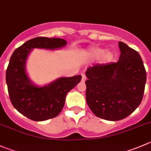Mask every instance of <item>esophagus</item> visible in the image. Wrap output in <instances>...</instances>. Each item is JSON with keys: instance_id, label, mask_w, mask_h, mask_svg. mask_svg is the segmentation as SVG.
Listing matches in <instances>:
<instances>
[{"instance_id": "1", "label": "esophagus", "mask_w": 151, "mask_h": 151, "mask_svg": "<svg viewBox=\"0 0 151 151\" xmlns=\"http://www.w3.org/2000/svg\"><path fill=\"white\" fill-rule=\"evenodd\" d=\"M86 80V76L84 74H82V81L85 82Z\"/></svg>"}]
</instances>
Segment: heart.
I'll use <instances>...</instances> for the list:
<instances>
[{
    "label": "heart",
    "mask_w": 151,
    "mask_h": 151,
    "mask_svg": "<svg viewBox=\"0 0 151 151\" xmlns=\"http://www.w3.org/2000/svg\"><path fill=\"white\" fill-rule=\"evenodd\" d=\"M104 53V49H101V48H93L91 49L88 52L89 57L92 58H98ZM103 60L105 61H110L112 60L113 55L111 52H105L102 57Z\"/></svg>",
    "instance_id": "heart-1"
}]
</instances>
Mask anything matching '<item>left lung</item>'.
Masks as SVG:
<instances>
[{
  "instance_id": "8db88e82",
  "label": "left lung",
  "mask_w": 151,
  "mask_h": 151,
  "mask_svg": "<svg viewBox=\"0 0 151 151\" xmlns=\"http://www.w3.org/2000/svg\"><path fill=\"white\" fill-rule=\"evenodd\" d=\"M117 63L96 64L86 74V102L93 114L109 121L125 119L140 105L146 83V71L139 54L119 42Z\"/></svg>"
}]
</instances>
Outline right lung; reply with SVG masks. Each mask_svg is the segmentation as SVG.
Segmentation results:
<instances>
[{
	"label": "right lung",
	"instance_id": "obj_1",
	"mask_svg": "<svg viewBox=\"0 0 151 151\" xmlns=\"http://www.w3.org/2000/svg\"><path fill=\"white\" fill-rule=\"evenodd\" d=\"M66 43L61 38L37 37L16 49L10 58L6 72L10 101L18 112L32 120L44 121L58 116L63 108L67 93L80 83L82 77H62L48 86L37 87L25 72L26 58L34 48L55 49Z\"/></svg>",
	"mask_w": 151,
	"mask_h": 151
}]
</instances>
